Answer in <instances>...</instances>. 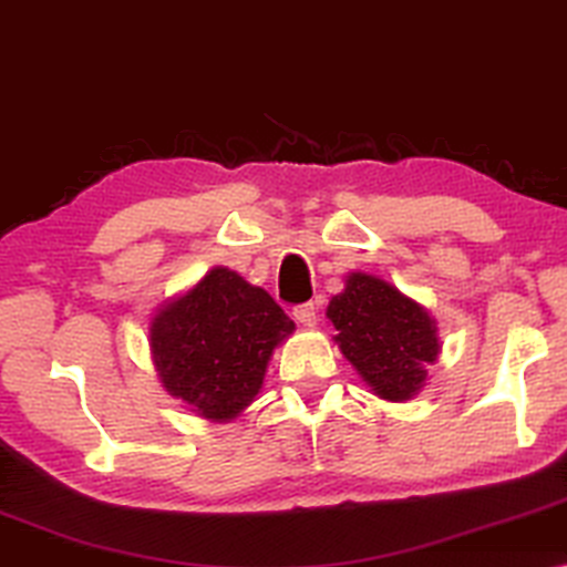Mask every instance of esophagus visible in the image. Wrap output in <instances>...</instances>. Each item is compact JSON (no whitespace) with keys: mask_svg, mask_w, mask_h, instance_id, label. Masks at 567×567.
I'll list each match as a JSON object with an SVG mask.
<instances>
[{"mask_svg":"<svg viewBox=\"0 0 567 567\" xmlns=\"http://www.w3.org/2000/svg\"><path fill=\"white\" fill-rule=\"evenodd\" d=\"M293 320H297L299 324H305V328H315V324H317V305H315V301H307V305L293 309Z\"/></svg>","mask_w":567,"mask_h":567,"instance_id":"1","label":"esophagus"}]
</instances>
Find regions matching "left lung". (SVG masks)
I'll return each mask as SVG.
<instances>
[{
  "mask_svg": "<svg viewBox=\"0 0 567 567\" xmlns=\"http://www.w3.org/2000/svg\"><path fill=\"white\" fill-rule=\"evenodd\" d=\"M343 284L324 309L340 353L379 400H413L441 355L436 320L421 301L379 276L351 270Z\"/></svg>",
  "mask_w": 567,
  "mask_h": 567,
  "instance_id": "1",
  "label": "left lung"
}]
</instances>
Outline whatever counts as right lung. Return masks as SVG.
Listing matches in <instances>:
<instances>
[{
	"label": "right lung",
	"mask_w": 567,
	"mask_h": 567,
	"mask_svg": "<svg viewBox=\"0 0 567 567\" xmlns=\"http://www.w3.org/2000/svg\"><path fill=\"white\" fill-rule=\"evenodd\" d=\"M297 330L274 297L216 266L150 317L159 384L198 417L231 423L258 400L276 348Z\"/></svg>",
	"instance_id": "right-lung-1"
}]
</instances>
